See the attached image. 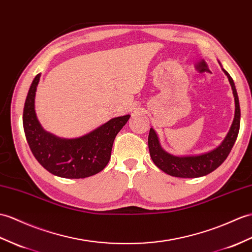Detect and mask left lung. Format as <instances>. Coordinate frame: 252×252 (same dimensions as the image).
Masks as SVG:
<instances>
[{
    "mask_svg": "<svg viewBox=\"0 0 252 252\" xmlns=\"http://www.w3.org/2000/svg\"><path fill=\"white\" fill-rule=\"evenodd\" d=\"M223 72L229 78L234 99H235V116H234L232 126L226 137L219 147L210 151V153L195 157H175L167 154L166 151L161 148L155 130L150 128L148 136L150 157L161 171L171 175V176L181 178H196L205 176V175L212 173L216 168L219 167L231 153L238 135L239 126H241V108H239L238 95L234 81L225 69H223Z\"/></svg>",
    "mask_w": 252,
    "mask_h": 252,
    "instance_id": "left-lung-1",
    "label": "left lung"
}]
</instances>
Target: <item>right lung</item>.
Returning a JSON list of instances; mask_svg holds the SVG:
<instances>
[{
    "instance_id": "obj_1",
    "label": "right lung",
    "mask_w": 252,
    "mask_h": 252,
    "mask_svg": "<svg viewBox=\"0 0 252 252\" xmlns=\"http://www.w3.org/2000/svg\"><path fill=\"white\" fill-rule=\"evenodd\" d=\"M40 74L35 76L23 108V128L33 156L47 171L63 178H86L107 165L117 134L130 115L107 121L87 135L64 139L46 132L34 110V97Z\"/></svg>"
}]
</instances>
